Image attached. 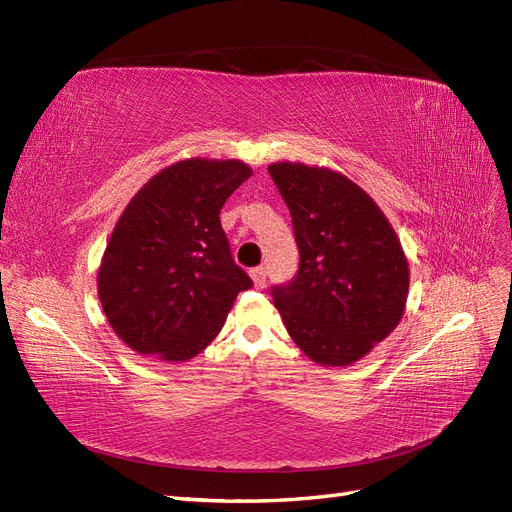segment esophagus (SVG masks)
Returning a JSON list of instances; mask_svg holds the SVG:
<instances>
[{
  "label": "esophagus",
  "mask_w": 512,
  "mask_h": 512,
  "mask_svg": "<svg viewBox=\"0 0 512 512\" xmlns=\"http://www.w3.org/2000/svg\"><path fill=\"white\" fill-rule=\"evenodd\" d=\"M250 277H252L256 288H264V281H267V271H264L262 267H256V269L250 271Z\"/></svg>",
  "instance_id": "obj_1"
}]
</instances>
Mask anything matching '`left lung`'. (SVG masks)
I'll list each match as a JSON object with an SVG mask.
<instances>
[{
    "label": "left lung",
    "instance_id": "1",
    "mask_svg": "<svg viewBox=\"0 0 512 512\" xmlns=\"http://www.w3.org/2000/svg\"><path fill=\"white\" fill-rule=\"evenodd\" d=\"M269 173L294 226L301 267L273 301L292 341L322 366L362 360L400 324L409 260L381 207L341 171L273 163Z\"/></svg>",
    "mask_w": 512,
    "mask_h": 512
}]
</instances>
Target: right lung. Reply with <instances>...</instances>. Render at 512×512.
<instances>
[{
	"instance_id": "1",
	"label": "right lung",
	"mask_w": 512,
	"mask_h": 512,
	"mask_svg": "<svg viewBox=\"0 0 512 512\" xmlns=\"http://www.w3.org/2000/svg\"><path fill=\"white\" fill-rule=\"evenodd\" d=\"M252 173L239 158H184L152 175L120 214L97 292L112 330L137 354L195 358L252 288L220 224L222 205Z\"/></svg>"
}]
</instances>
